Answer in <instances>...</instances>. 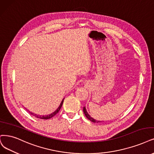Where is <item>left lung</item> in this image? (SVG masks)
Segmentation results:
<instances>
[{
    "label": "left lung",
    "mask_w": 154,
    "mask_h": 154,
    "mask_svg": "<svg viewBox=\"0 0 154 154\" xmlns=\"http://www.w3.org/2000/svg\"><path fill=\"white\" fill-rule=\"evenodd\" d=\"M83 112H84V113L85 114V116H86V117L89 119V121H91V122H97V123L101 122V121H96V120H95V119H94L93 117H91L89 116V113H88V112L86 110V107H85V106H84V108H83Z\"/></svg>",
    "instance_id": "8db88e82"
}]
</instances>
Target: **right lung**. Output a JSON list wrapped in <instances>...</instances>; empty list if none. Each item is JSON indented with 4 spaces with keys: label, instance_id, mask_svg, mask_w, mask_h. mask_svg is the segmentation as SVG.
I'll use <instances>...</instances> for the list:
<instances>
[{
    "label": "right lung",
    "instance_id": "obj_1",
    "mask_svg": "<svg viewBox=\"0 0 154 154\" xmlns=\"http://www.w3.org/2000/svg\"><path fill=\"white\" fill-rule=\"evenodd\" d=\"M64 99L65 98H63L62 100V101H61V103H60V106H58V109H57L54 112H53V113H50L49 115H47V116H38V115H37V114H35V113H32V112H30V113L32 115H33V116H35V117H36L37 118H39V119H50V118H51V117H53V116H54L57 113H58L59 111H60V110L61 109V106H62V105H63V101H64Z\"/></svg>",
    "mask_w": 154,
    "mask_h": 154
}]
</instances>
